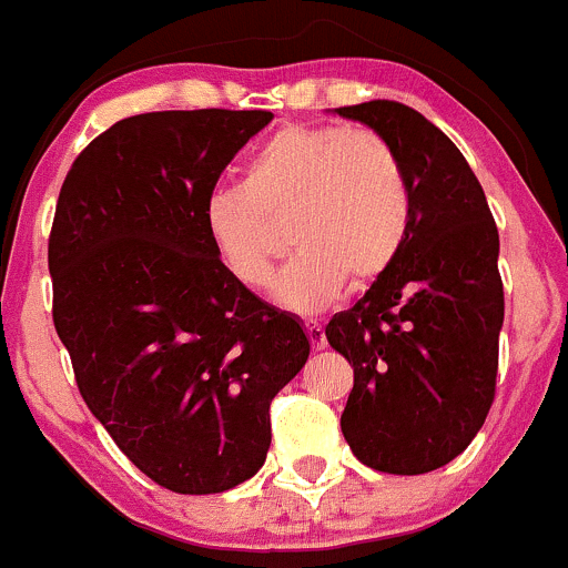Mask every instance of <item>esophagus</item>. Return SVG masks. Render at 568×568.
<instances>
[{
	"mask_svg": "<svg viewBox=\"0 0 568 568\" xmlns=\"http://www.w3.org/2000/svg\"><path fill=\"white\" fill-rule=\"evenodd\" d=\"M306 336H308V342H312L314 351H325V345H328V339H325V331L320 328V325H306Z\"/></svg>",
	"mask_w": 568,
	"mask_h": 568,
	"instance_id": "34e87169",
	"label": "esophagus"
}]
</instances>
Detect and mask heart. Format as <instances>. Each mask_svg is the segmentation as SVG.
I'll use <instances>...</instances> for the list:
<instances>
[{
    "instance_id": "b5f03b06",
    "label": "heart",
    "mask_w": 568,
    "mask_h": 568,
    "mask_svg": "<svg viewBox=\"0 0 568 568\" xmlns=\"http://www.w3.org/2000/svg\"><path fill=\"white\" fill-rule=\"evenodd\" d=\"M297 254L278 301L312 314L345 290L378 282L412 226V187L395 149L373 129L284 123L248 156L243 182L215 190L204 232L217 260L248 290H265L282 254Z\"/></svg>"
}]
</instances>
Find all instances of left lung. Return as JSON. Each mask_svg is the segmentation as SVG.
<instances>
[{
	"label": "left lung",
	"mask_w": 568,
	"mask_h": 568,
	"mask_svg": "<svg viewBox=\"0 0 568 568\" xmlns=\"http://www.w3.org/2000/svg\"><path fill=\"white\" fill-rule=\"evenodd\" d=\"M395 149L412 226L395 265L325 325L353 367L342 434L389 475H423L469 447L494 403L505 295L480 182L439 126L400 101L339 106Z\"/></svg>",
	"instance_id": "8db88e82"
}]
</instances>
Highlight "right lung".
Segmentation results:
<instances>
[{"mask_svg":"<svg viewBox=\"0 0 568 568\" xmlns=\"http://www.w3.org/2000/svg\"><path fill=\"white\" fill-rule=\"evenodd\" d=\"M267 110L123 118L82 149L49 234L52 320L82 400L123 456L176 494L260 473L271 403L308 358L292 314L223 267L204 204Z\"/></svg>","mask_w":568,"mask_h":568,"instance_id":"obj_1","label":"right lung"}]
</instances>
